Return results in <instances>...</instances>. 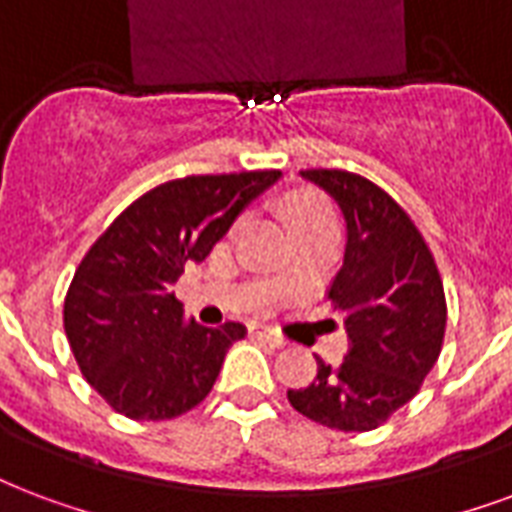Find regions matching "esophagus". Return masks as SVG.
I'll return each instance as SVG.
<instances>
[{
  "mask_svg": "<svg viewBox=\"0 0 512 512\" xmlns=\"http://www.w3.org/2000/svg\"><path fill=\"white\" fill-rule=\"evenodd\" d=\"M249 331H252V336H257V339H263V342H268L271 347H276V350H279V347H285V344H287L285 339L279 336V333L271 331V328H263V325H252Z\"/></svg>",
  "mask_w": 512,
  "mask_h": 512,
  "instance_id": "1",
  "label": "esophagus"
}]
</instances>
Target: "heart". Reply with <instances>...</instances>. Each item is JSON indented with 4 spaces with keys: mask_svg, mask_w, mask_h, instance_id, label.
I'll list each match as a JSON object with an SVG mask.
<instances>
[{
    "mask_svg": "<svg viewBox=\"0 0 512 512\" xmlns=\"http://www.w3.org/2000/svg\"><path fill=\"white\" fill-rule=\"evenodd\" d=\"M287 217L298 230V227L317 225V222H333V211L323 198L309 195V192H298L287 200Z\"/></svg>",
    "mask_w": 512,
    "mask_h": 512,
    "instance_id": "1",
    "label": "heart"
}]
</instances>
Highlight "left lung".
Segmentation results:
<instances>
[{
	"instance_id": "obj_1",
	"label": "left lung",
	"mask_w": 512,
	"mask_h": 512,
	"mask_svg": "<svg viewBox=\"0 0 512 512\" xmlns=\"http://www.w3.org/2000/svg\"><path fill=\"white\" fill-rule=\"evenodd\" d=\"M342 211L347 246L328 298L344 312L347 355L317 358L295 410L339 431H372L420 391L442 350L448 306L429 246L396 200L347 170H301Z\"/></svg>"
}]
</instances>
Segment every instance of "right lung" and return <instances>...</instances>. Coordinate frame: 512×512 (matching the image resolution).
Wrapping results in <instances>:
<instances>
[{"instance_id": "obj_1", "label": "right lung", "mask_w": 512, "mask_h": 512, "mask_svg": "<svg viewBox=\"0 0 512 512\" xmlns=\"http://www.w3.org/2000/svg\"><path fill=\"white\" fill-rule=\"evenodd\" d=\"M279 176L244 170L165 181L86 252L64 298V333L86 382L113 410L132 420L179 418L214 388L246 328L184 320L173 285Z\"/></svg>"}]
</instances>
